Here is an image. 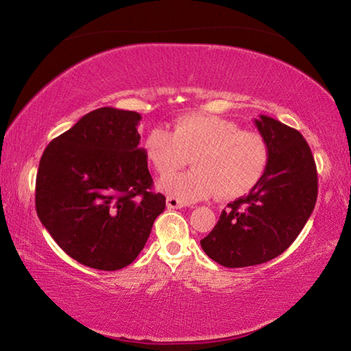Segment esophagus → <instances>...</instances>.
I'll return each mask as SVG.
<instances>
[{"instance_id":"1","label":"esophagus","mask_w":351,"mask_h":351,"mask_svg":"<svg viewBox=\"0 0 351 351\" xmlns=\"http://www.w3.org/2000/svg\"><path fill=\"white\" fill-rule=\"evenodd\" d=\"M165 203H167L169 209H181V207L186 206V203H182L181 199L173 198V197H167V201H165Z\"/></svg>"}]
</instances>
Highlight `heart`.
<instances>
[{
	"label": "heart",
	"mask_w": 351,
	"mask_h": 351,
	"mask_svg": "<svg viewBox=\"0 0 351 351\" xmlns=\"http://www.w3.org/2000/svg\"><path fill=\"white\" fill-rule=\"evenodd\" d=\"M144 150L159 175H169L159 187L182 203L218 195L243 197L257 186L269 161V150L258 133L215 114H184L173 132L156 127L147 133ZM192 157L195 169L170 176Z\"/></svg>",
	"instance_id": "heart-1"
}]
</instances>
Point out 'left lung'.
<instances>
[{"label":"left lung","mask_w":351,"mask_h":351,"mask_svg":"<svg viewBox=\"0 0 351 351\" xmlns=\"http://www.w3.org/2000/svg\"><path fill=\"white\" fill-rule=\"evenodd\" d=\"M254 122L268 145V167L201 240L203 251L226 268L260 265L287 251L317 199L316 162L304 136L269 116Z\"/></svg>","instance_id":"8db88e82"}]
</instances>
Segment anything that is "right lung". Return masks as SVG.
<instances>
[{"label":"right lung","mask_w":351,"mask_h":351,"mask_svg":"<svg viewBox=\"0 0 351 351\" xmlns=\"http://www.w3.org/2000/svg\"><path fill=\"white\" fill-rule=\"evenodd\" d=\"M141 114L111 106L83 116L46 147L35 182L41 224L69 257L122 269L144 249L165 197L152 192Z\"/></svg>","instance_id":"obj_1"}]
</instances>
